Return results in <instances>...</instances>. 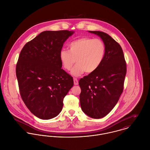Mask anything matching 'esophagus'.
I'll return each instance as SVG.
<instances>
[{
	"label": "esophagus",
	"mask_w": 150,
	"mask_h": 150,
	"mask_svg": "<svg viewBox=\"0 0 150 150\" xmlns=\"http://www.w3.org/2000/svg\"><path fill=\"white\" fill-rule=\"evenodd\" d=\"M74 84L75 86H77V85L79 84V81H78L77 79H74Z\"/></svg>",
	"instance_id": "esophagus-1"
}]
</instances>
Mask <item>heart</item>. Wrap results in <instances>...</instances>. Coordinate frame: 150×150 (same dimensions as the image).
Returning a JSON list of instances; mask_svg holds the SVG:
<instances>
[{"label":"heart","mask_w":150,"mask_h":150,"mask_svg":"<svg viewBox=\"0 0 150 150\" xmlns=\"http://www.w3.org/2000/svg\"><path fill=\"white\" fill-rule=\"evenodd\" d=\"M69 47V50L63 49L60 51L59 58L66 70L71 69L76 60L77 64L71 71L73 76H80L84 71L94 72L103 60L105 46L100 39L81 38L71 42Z\"/></svg>","instance_id":"b5f03b06"}]
</instances>
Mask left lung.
Wrapping results in <instances>:
<instances>
[{"label": "left lung", "instance_id": "8db88e82", "mask_svg": "<svg viewBox=\"0 0 150 150\" xmlns=\"http://www.w3.org/2000/svg\"><path fill=\"white\" fill-rule=\"evenodd\" d=\"M100 37L105 46L103 60L99 68L79 80L80 102L87 116L100 119L115 107L123 90L126 63L120 45L108 34L91 31Z\"/></svg>", "mask_w": 150, "mask_h": 150}]
</instances>
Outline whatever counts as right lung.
Returning a JSON list of instances; mask_svg holds the SVG:
<instances>
[{
	"label": "right lung",
	"instance_id": "1",
	"mask_svg": "<svg viewBox=\"0 0 150 150\" xmlns=\"http://www.w3.org/2000/svg\"><path fill=\"white\" fill-rule=\"evenodd\" d=\"M73 31H45L27 42L20 53L16 76L21 98L35 116H57L73 86V77L62 68L59 53Z\"/></svg>",
	"mask_w": 150,
	"mask_h": 150
}]
</instances>
